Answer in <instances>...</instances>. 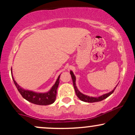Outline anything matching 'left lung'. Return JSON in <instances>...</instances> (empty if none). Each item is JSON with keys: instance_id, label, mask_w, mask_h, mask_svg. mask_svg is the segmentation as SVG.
<instances>
[{"instance_id": "left-lung-1", "label": "left lung", "mask_w": 135, "mask_h": 135, "mask_svg": "<svg viewBox=\"0 0 135 135\" xmlns=\"http://www.w3.org/2000/svg\"><path fill=\"white\" fill-rule=\"evenodd\" d=\"M70 75H71V77H72L73 84H74V89H75V93H76V95L77 96V97H78L80 100H82V101H83V102H88V103H93V102H100V101H102V100H104V99L107 98L109 97L111 94H112L113 93H114V91L115 89V88L114 89V90L110 91V92H109L108 93H107V94H103V95H102L101 97H99L97 98L89 97V96L85 95V94L81 93H80V91L78 90V89H77V88L76 87V85H75V75H74V73H73L72 71H70Z\"/></svg>"}]
</instances>
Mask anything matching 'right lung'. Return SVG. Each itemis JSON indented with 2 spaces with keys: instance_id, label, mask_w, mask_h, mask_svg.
Here are the masks:
<instances>
[{
  "instance_id": "right-lung-1",
  "label": "right lung",
  "mask_w": 135,
  "mask_h": 135,
  "mask_svg": "<svg viewBox=\"0 0 135 135\" xmlns=\"http://www.w3.org/2000/svg\"><path fill=\"white\" fill-rule=\"evenodd\" d=\"M60 75L58 77L56 81L51 89V90L49 92L45 93H37L33 92L31 91L25 90L16 83L13 77V79L15 86L23 98L33 104L47 105L52 104L55 101L57 94V89H58L59 83H60Z\"/></svg>"
}]
</instances>
